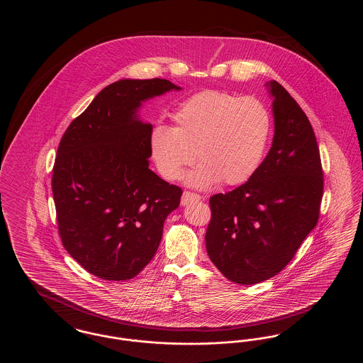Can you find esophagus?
I'll return each instance as SVG.
<instances>
[{"label":"esophagus","mask_w":363,"mask_h":363,"mask_svg":"<svg viewBox=\"0 0 363 363\" xmlns=\"http://www.w3.org/2000/svg\"><path fill=\"white\" fill-rule=\"evenodd\" d=\"M201 197L196 193H190V191H184L182 194V199H181V206H188L190 203H194V201H199Z\"/></svg>","instance_id":"obj_1"}]
</instances>
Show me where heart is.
I'll return each instance as SVG.
<instances>
[{
  "label": "heart",
  "instance_id": "heart-1",
  "mask_svg": "<svg viewBox=\"0 0 363 363\" xmlns=\"http://www.w3.org/2000/svg\"><path fill=\"white\" fill-rule=\"evenodd\" d=\"M173 122V128L156 125L151 130L150 154L167 181L179 179L196 159L199 164L188 177L196 188L249 181L261 166L271 136V116L264 104L215 89L179 104Z\"/></svg>",
  "mask_w": 363,
  "mask_h": 363
}]
</instances>
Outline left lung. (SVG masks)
Wrapping results in <instances>:
<instances>
[{"label": "left lung", "mask_w": 363, "mask_h": 363, "mask_svg": "<svg viewBox=\"0 0 363 363\" xmlns=\"http://www.w3.org/2000/svg\"><path fill=\"white\" fill-rule=\"evenodd\" d=\"M275 135L256 174L209 199L208 256L228 280L256 284L279 274L317 225L324 189L317 140L293 96L275 80Z\"/></svg>", "instance_id": "obj_1"}]
</instances>
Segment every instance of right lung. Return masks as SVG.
I'll use <instances>...</instances> for the list:
<instances>
[{
	"instance_id": "1",
	"label": "right lung",
	"mask_w": 363,
	"mask_h": 363,
	"mask_svg": "<svg viewBox=\"0 0 363 363\" xmlns=\"http://www.w3.org/2000/svg\"><path fill=\"white\" fill-rule=\"evenodd\" d=\"M166 79H122L73 120L60 141L52 188L61 241L86 271L129 280L155 256L182 190L150 166L144 102L181 91Z\"/></svg>"
}]
</instances>
